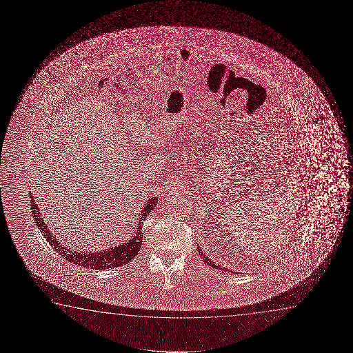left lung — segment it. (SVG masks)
<instances>
[{
  "label": "left lung",
  "instance_id": "8db88e82",
  "mask_svg": "<svg viewBox=\"0 0 353 353\" xmlns=\"http://www.w3.org/2000/svg\"><path fill=\"white\" fill-rule=\"evenodd\" d=\"M198 251L199 254H200V256L203 258V261H205V263H206V264H208V266H212V268H214V269H221V270H223V269H224V268H222V266L217 265V264H216L214 261H211V259H210L208 256H205V254H203V251H201V248H200V246H198ZM225 270H228V269H225ZM228 271H229V272H235V271L232 270Z\"/></svg>",
  "mask_w": 353,
  "mask_h": 353
}]
</instances>
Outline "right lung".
I'll list each match as a JSON object with an SVG mask.
<instances>
[{
	"mask_svg": "<svg viewBox=\"0 0 353 353\" xmlns=\"http://www.w3.org/2000/svg\"><path fill=\"white\" fill-rule=\"evenodd\" d=\"M31 195V212L34 216L36 225L39 227V230L43 234L46 240L49 242L50 246H53L54 251L58 252L63 259L78 264L79 266L84 268H90L95 270H105V269H112V268H118V266L125 265L131 259H134L140 251L142 246V224L145 217L154 210L157 203H158V198L150 196L145 205L143 208L141 210L140 219L137 224V230L134 236L130 237V240L119 243L118 246L112 247L108 250L103 251H76L71 250L68 247H65L58 241V237L54 236L53 234L49 230L47 224L43 221V217L39 213V208L37 203L34 201L32 194Z\"/></svg>",
	"mask_w": 353,
	"mask_h": 353,
	"instance_id": "right-lung-1",
	"label": "right lung"
}]
</instances>
